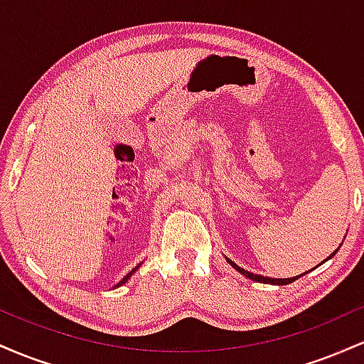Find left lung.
I'll return each instance as SVG.
<instances>
[{
    "label": "left lung",
    "instance_id": "obj_1",
    "mask_svg": "<svg viewBox=\"0 0 364 364\" xmlns=\"http://www.w3.org/2000/svg\"><path fill=\"white\" fill-rule=\"evenodd\" d=\"M337 250H339V248H337ZM337 250H336V252H333L332 255H330V257H328V258H332V257H333V255H336V253H337ZM328 258H327V260H328ZM228 262H229V263H231V265H232V267H235V269L237 270V272H241V274H243V275H246V277H248V279H252V281H257V282H263V284H277V286H284V284H291L292 281H296V279L303 277V275H304V274H306V272H304V274H301V275H296V277H291V279H272V277H263V275H258V274L248 272V270H245V269H241V267H237V265H236V263H235V262H231V260H229V258H228ZM323 262H325V260H323Z\"/></svg>",
    "mask_w": 364,
    "mask_h": 364
}]
</instances>
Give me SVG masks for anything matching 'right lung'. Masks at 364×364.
Instances as JSON below:
<instances>
[{
  "label": "right lung",
  "mask_w": 364,
  "mask_h": 364,
  "mask_svg": "<svg viewBox=\"0 0 364 364\" xmlns=\"http://www.w3.org/2000/svg\"><path fill=\"white\" fill-rule=\"evenodd\" d=\"M139 267H140V265H136V267H135V269H133V270H132V272H128L127 275H124V277H123V279H121V281H119L118 284H116V286H114V289H116V287L123 286V284H124V282H127V281H128V279H129V277H132V275L136 272V269H139Z\"/></svg>",
  "instance_id": "1"
}]
</instances>
